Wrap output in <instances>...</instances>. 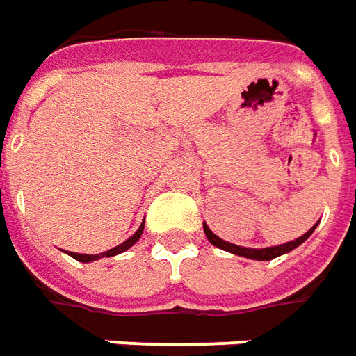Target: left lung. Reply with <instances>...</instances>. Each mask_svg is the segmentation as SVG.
<instances>
[{
  "label": "left lung",
  "instance_id": "left-lung-1",
  "mask_svg": "<svg viewBox=\"0 0 356 356\" xmlns=\"http://www.w3.org/2000/svg\"><path fill=\"white\" fill-rule=\"evenodd\" d=\"M316 225H318V222H316ZM316 225H314L308 232H305L302 236H298L296 240H291V242H285V244H279V246H269V248H244V246H236V244L225 242V240L219 238L217 234H213V230H211L205 222H203V230H205V236H207V240H209L213 246L225 250V252H230V254H236V256L250 257V259H257V261H266V259H273V257L283 256V254H289L291 250L298 248V246L312 234L314 229H316Z\"/></svg>",
  "mask_w": 356,
  "mask_h": 356
}]
</instances>
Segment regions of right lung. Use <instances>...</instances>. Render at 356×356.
Instances as JSON below:
<instances>
[{
    "label": "right lung",
    "instance_id": "1",
    "mask_svg": "<svg viewBox=\"0 0 356 356\" xmlns=\"http://www.w3.org/2000/svg\"><path fill=\"white\" fill-rule=\"evenodd\" d=\"M143 227H145V222H141V227L137 229V232L134 236H129L126 242H122V244H118L116 248L108 250V252H102V254H75V252H70L71 257H75L77 261H83V264H89V261H95V259H100V257H112L118 256V254H122V252H126L129 250L134 244H136L137 240L141 238V234H143Z\"/></svg>",
    "mask_w": 356,
    "mask_h": 356
}]
</instances>
